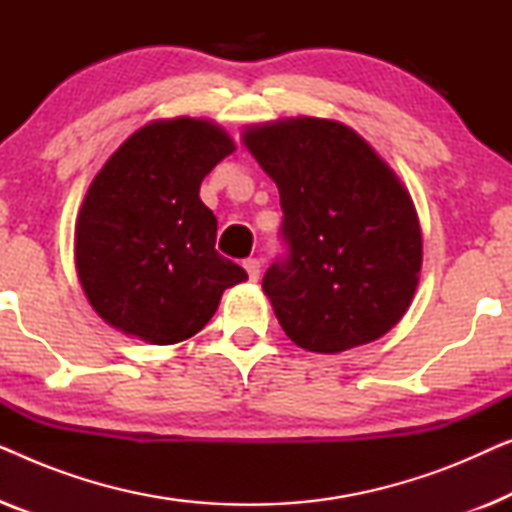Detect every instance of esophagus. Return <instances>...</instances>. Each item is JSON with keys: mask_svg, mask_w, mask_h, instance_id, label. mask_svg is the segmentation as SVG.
<instances>
[{"mask_svg": "<svg viewBox=\"0 0 512 512\" xmlns=\"http://www.w3.org/2000/svg\"><path fill=\"white\" fill-rule=\"evenodd\" d=\"M244 270H247L251 282H258V279H261V261H258V258H249V261H244Z\"/></svg>", "mask_w": 512, "mask_h": 512, "instance_id": "1", "label": "esophagus"}]
</instances>
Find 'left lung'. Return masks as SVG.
<instances>
[{"instance_id": "obj_1", "label": "left lung", "mask_w": 512, "mask_h": 512, "mask_svg": "<svg viewBox=\"0 0 512 512\" xmlns=\"http://www.w3.org/2000/svg\"><path fill=\"white\" fill-rule=\"evenodd\" d=\"M242 142L282 200L289 258L263 291L298 347L340 354L389 333L422 270V228L408 188L359 132L314 116L244 128Z\"/></svg>"}]
</instances>
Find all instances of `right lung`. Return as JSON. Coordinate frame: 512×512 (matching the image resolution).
I'll return each mask as SVG.
<instances>
[{
	"mask_svg": "<svg viewBox=\"0 0 512 512\" xmlns=\"http://www.w3.org/2000/svg\"><path fill=\"white\" fill-rule=\"evenodd\" d=\"M235 142L209 118H160L132 132L90 181L74 233L88 303L111 328L151 345L193 338L223 291L247 279L214 249L200 184Z\"/></svg>",
	"mask_w": 512,
	"mask_h": 512,
	"instance_id": "right-lung-1",
	"label": "right lung"
}]
</instances>
